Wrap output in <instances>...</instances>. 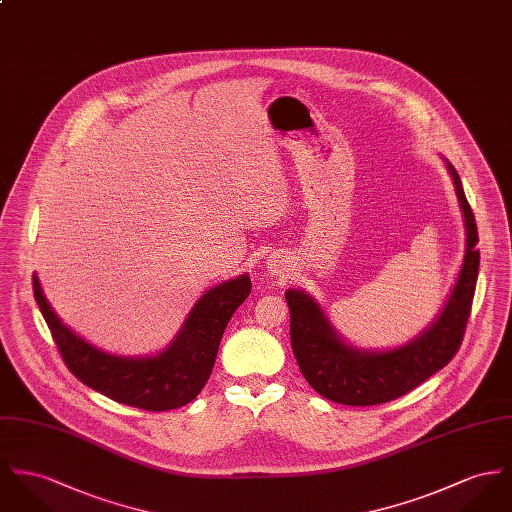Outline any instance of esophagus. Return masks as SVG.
<instances>
[{
	"mask_svg": "<svg viewBox=\"0 0 512 512\" xmlns=\"http://www.w3.org/2000/svg\"><path fill=\"white\" fill-rule=\"evenodd\" d=\"M284 261L280 259V257H269V261H267V271L271 273V275H282L284 273Z\"/></svg>",
	"mask_w": 512,
	"mask_h": 512,
	"instance_id": "obj_1",
	"label": "esophagus"
}]
</instances>
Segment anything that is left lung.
<instances>
[{
  "instance_id": "obj_1",
  "label": "left lung",
  "mask_w": 512,
  "mask_h": 512,
  "mask_svg": "<svg viewBox=\"0 0 512 512\" xmlns=\"http://www.w3.org/2000/svg\"><path fill=\"white\" fill-rule=\"evenodd\" d=\"M446 169L454 181L464 216L466 249L456 284L433 323L409 343L368 351L347 343L314 298L290 288L284 292L290 308V343L296 362L315 392L343 405H378L409 394L458 353L472 310L479 271L477 226L466 200L458 171L448 159Z\"/></svg>"
}]
</instances>
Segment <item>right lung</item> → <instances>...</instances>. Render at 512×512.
<instances>
[{"label":"right lung","mask_w":512,"mask_h":512,"mask_svg":"<svg viewBox=\"0 0 512 512\" xmlns=\"http://www.w3.org/2000/svg\"><path fill=\"white\" fill-rule=\"evenodd\" d=\"M33 290L58 351L78 380L118 403L169 411L193 401L208 382L224 329L249 296L251 280L239 275L206 290L173 341L152 356H120L93 347L52 310L37 273Z\"/></svg>","instance_id":"obj_1"}]
</instances>
